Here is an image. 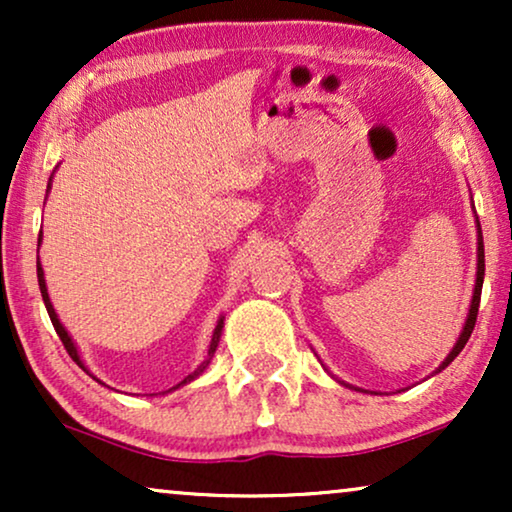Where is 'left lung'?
I'll return each instance as SVG.
<instances>
[{"instance_id":"left-lung-1","label":"left lung","mask_w":512,"mask_h":512,"mask_svg":"<svg viewBox=\"0 0 512 512\" xmlns=\"http://www.w3.org/2000/svg\"><path fill=\"white\" fill-rule=\"evenodd\" d=\"M475 228H478V270H475V286H473V298H471V305H468V314H466V321H464V328H461L457 342H454V347L450 349V354L445 356V361L440 363V366L433 370V373H440V370H445L450 363L457 359V354L464 349V345L471 338L473 333V326H475V319H478V307H480V293H482V282H485V242H482V228H480V221L478 216H475ZM340 382V380H338ZM345 384V382H340ZM349 389H356L352 384H345Z\"/></svg>"}]
</instances>
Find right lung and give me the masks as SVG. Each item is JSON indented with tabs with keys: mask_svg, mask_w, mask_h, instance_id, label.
Wrapping results in <instances>:
<instances>
[{
	"mask_svg": "<svg viewBox=\"0 0 512 512\" xmlns=\"http://www.w3.org/2000/svg\"><path fill=\"white\" fill-rule=\"evenodd\" d=\"M55 172V170H53ZM51 181H53V174H51V179H48V191H51ZM39 244H41V233H39ZM37 277H39V289H41V298H44V305H46V310H48V317H51V321H53V328H55V333L60 335V340H62V345H65V349H67V354L72 356V359L76 361V366H79L83 373H88L90 377H93V380H97V377L90 373L88 370V366L86 363H83V359H81V354H79V347H76V342L72 340V335L67 333V328L62 326V321L58 319V314H55V307H53V303H51V296H48V286H46V277H44V268H41V263H37ZM223 319L226 317H219V321H216V328H214V333H212V342H209V349H207V359L200 363L198 368L193 370L191 375H186L184 380H181L177 387H172V389H167V391H174V389H179V387H184V384H191L193 380H198V377L205 373L207 370V366L209 363H212V356H214V352H216V347H219V340H221V333H223ZM100 382V380H97ZM100 384H104V382H100ZM165 394V391H163Z\"/></svg>",
	"mask_w": 512,
	"mask_h": 512,
	"instance_id": "1",
	"label": "right lung"
}]
</instances>
